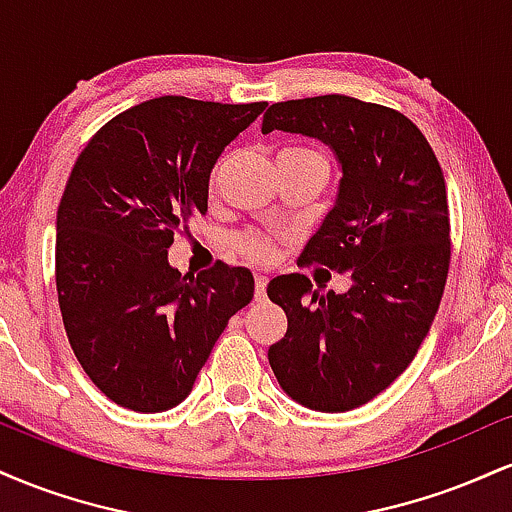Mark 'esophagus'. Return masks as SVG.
I'll return each instance as SVG.
<instances>
[{"label": "esophagus", "instance_id": "34e87169", "mask_svg": "<svg viewBox=\"0 0 512 512\" xmlns=\"http://www.w3.org/2000/svg\"><path fill=\"white\" fill-rule=\"evenodd\" d=\"M267 276L264 274H257L255 276V301H264V296H267Z\"/></svg>", "mask_w": 512, "mask_h": 512}]
</instances>
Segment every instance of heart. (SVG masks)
Listing matches in <instances>:
<instances>
[{
    "instance_id": "b5f03b06",
    "label": "heart",
    "mask_w": 512,
    "mask_h": 512,
    "mask_svg": "<svg viewBox=\"0 0 512 512\" xmlns=\"http://www.w3.org/2000/svg\"><path fill=\"white\" fill-rule=\"evenodd\" d=\"M303 154H317V151L305 149V146H286V149L279 154V158L303 156ZM223 163H226V161H219L214 168H211L209 180H207L209 195H216V190H219ZM236 248H238L240 255L248 257V260H252V262H269V260H272V255H274L272 240H269L267 236H260V233H245V236L236 238Z\"/></svg>"
}]
</instances>
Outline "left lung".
Listing matches in <instances>:
<instances>
[{
    "instance_id": "left-lung-1",
    "label": "left lung",
    "mask_w": 512,
    "mask_h": 512,
    "mask_svg": "<svg viewBox=\"0 0 512 512\" xmlns=\"http://www.w3.org/2000/svg\"><path fill=\"white\" fill-rule=\"evenodd\" d=\"M320 139L342 166L337 199L301 264L351 274L344 293L313 291L305 274L269 281L289 320L269 346L281 390L315 411H349L390 387L431 330L450 267L445 178L421 129L358 98L274 103L262 134Z\"/></svg>"
}]
</instances>
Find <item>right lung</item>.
Listing matches in <instances>:
<instances>
[{
	"label": "right lung",
	"mask_w": 512,
	"mask_h": 512,
	"mask_svg": "<svg viewBox=\"0 0 512 512\" xmlns=\"http://www.w3.org/2000/svg\"><path fill=\"white\" fill-rule=\"evenodd\" d=\"M264 108L161 96L113 117L76 158L57 209V301L81 368L120 407L180 404L252 301L250 269L182 276L168 248L207 214L216 158Z\"/></svg>",
	"instance_id": "obj_1"
}]
</instances>
